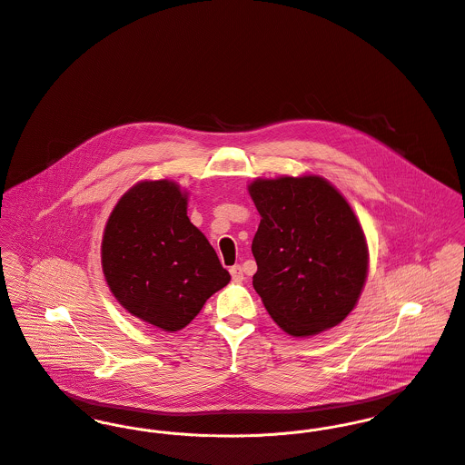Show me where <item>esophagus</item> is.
Segmentation results:
<instances>
[{
	"instance_id": "obj_1",
	"label": "esophagus",
	"mask_w": 465,
	"mask_h": 465,
	"mask_svg": "<svg viewBox=\"0 0 465 465\" xmlns=\"http://www.w3.org/2000/svg\"><path fill=\"white\" fill-rule=\"evenodd\" d=\"M231 275H232V279L236 281V282H240V281H243L245 279V275H243V268L240 265L231 266Z\"/></svg>"
}]
</instances>
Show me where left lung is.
Wrapping results in <instances>:
<instances>
[{
	"mask_svg": "<svg viewBox=\"0 0 465 465\" xmlns=\"http://www.w3.org/2000/svg\"><path fill=\"white\" fill-rule=\"evenodd\" d=\"M249 193L262 214L252 284L266 312L292 336L331 330L356 306L369 270L351 205L319 175L258 179Z\"/></svg>",
	"mask_w": 465,
	"mask_h": 465,
	"instance_id": "1",
	"label": "left lung"
}]
</instances>
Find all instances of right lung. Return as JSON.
<instances>
[{
  "mask_svg": "<svg viewBox=\"0 0 465 465\" xmlns=\"http://www.w3.org/2000/svg\"><path fill=\"white\" fill-rule=\"evenodd\" d=\"M105 281L134 317L179 331L229 281L207 238L188 218L181 186L143 181L113 209L102 240Z\"/></svg>",
  "mask_w": 465,
  "mask_h": 465,
  "instance_id": "obj_1",
  "label": "right lung"
}]
</instances>
